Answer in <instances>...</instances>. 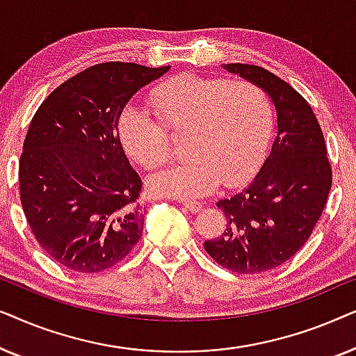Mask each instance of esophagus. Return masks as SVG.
<instances>
[{
	"label": "esophagus",
	"mask_w": 356,
	"mask_h": 356,
	"mask_svg": "<svg viewBox=\"0 0 356 356\" xmlns=\"http://www.w3.org/2000/svg\"><path fill=\"white\" fill-rule=\"evenodd\" d=\"M181 204L184 207L188 209L189 212H193V213H196V212H199L202 209V204L201 202H194V201H181Z\"/></svg>",
	"instance_id": "esophagus-1"
}]
</instances>
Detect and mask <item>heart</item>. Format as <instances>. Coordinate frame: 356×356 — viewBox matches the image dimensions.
<instances>
[{
  "mask_svg": "<svg viewBox=\"0 0 356 356\" xmlns=\"http://www.w3.org/2000/svg\"><path fill=\"white\" fill-rule=\"evenodd\" d=\"M155 116L126 108L120 139L136 162L147 170L172 157L168 129L186 136V162L149 179L154 193L177 197L211 194L218 184L241 186L264 162L274 131V108L267 92L251 81L179 74L150 94Z\"/></svg>",
  "mask_w": 356,
  "mask_h": 356,
  "instance_id": "heart-1",
  "label": "heart"
}]
</instances>
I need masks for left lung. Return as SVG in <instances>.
<instances>
[{
  "label": "left lung",
  "instance_id": "1",
  "mask_svg": "<svg viewBox=\"0 0 356 356\" xmlns=\"http://www.w3.org/2000/svg\"><path fill=\"white\" fill-rule=\"evenodd\" d=\"M227 71L261 86L277 110V136L259 173L217 207L227 228L204 250L236 274L275 269L309 240L332 186L323 129L308 102L284 79L256 65L232 63Z\"/></svg>",
  "mask_w": 356,
  "mask_h": 356
}]
</instances>
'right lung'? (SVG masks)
<instances>
[{"mask_svg":"<svg viewBox=\"0 0 356 356\" xmlns=\"http://www.w3.org/2000/svg\"><path fill=\"white\" fill-rule=\"evenodd\" d=\"M168 66L110 61L58 86L33 115L19 160V193L42 250L66 269H110L138 245L143 179L118 123L140 87Z\"/></svg>","mask_w":356,"mask_h":356,"instance_id":"obj_1","label":"right lung"}]
</instances>
